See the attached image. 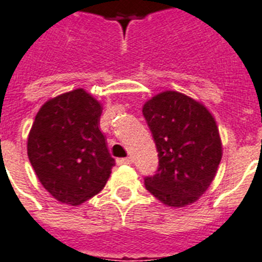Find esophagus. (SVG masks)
I'll list each match as a JSON object with an SVG mask.
<instances>
[{
  "mask_svg": "<svg viewBox=\"0 0 262 262\" xmlns=\"http://www.w3.org/2000/svg\"><path fill=\"white\" fill-rule=\"evenodd\" d=\"M133 162V159L130 157H126V158H118L117 159V165H130Z\"/></svg>",
  "mask_w": 262,
  "mask_h": 262,
  "instance_id": "esophagus-1",
  "label": "esophagus"
}]
</instances>
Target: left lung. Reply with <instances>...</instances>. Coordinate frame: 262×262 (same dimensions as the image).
Listing matches in <instances>:
<instances>
[{
	"instance_id": "1",
	"label": "left lung",
	"mask_w": 262,
	"mask_h": 262,
	"mask_svg": "<svg viewBox=\"0 0 262 262\" xmlns=\"http://www.w3.org/2000/svg\"><path fill=\"white\" fill-rule=\"evenodd\" d=\"M142 113L158 151V170L145 187L170 207L194 203L210 187L222 161L219 129L203 104L177 91L158 93Z\"/></svg>"
}]
</instances>
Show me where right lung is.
<instances>
[{"label":"right lung","mask_w":262,"mask_h":262,"mask_svg":"<svg viewBox=\"0 0 262 262\" xmlns=\"http://www.w3.org/2000/svg\"><path fill=\"white\" fill-rule=\"evenodd\" d=\"M101 104L84 90L50 99L36 113L27 156L56 200L77 206L99 194L115 166L99 128Z\"/></svg>","instance_id":"right-lung-1"}]
</instances>
